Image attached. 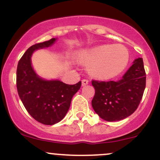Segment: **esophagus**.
Segmentation results:
<instances>
[{"label": "esophagus", "mask_w": 160, "mask_h": 160, "mask_svg": "<svg viewBox=\"0 0 160 160\" xmlns=\"http://www.w3.org/2000/svg\"><path fill=\"white\" fill-rule=\"evenodd\" d=\"M88 83H89V81H88L87 80H82V86L87 85Z\"/></svg>", "instance_id": "34e87169"}]
</instances>
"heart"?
Masks as SVG:
<instances>
[{"label":"heart","instance_id":"heart-1","mask_svg":"<svg viewBox=\"0 0 160 160\" xmlns=\"http://www.w3.org/2000/svg\"><path fill=\"white\" fill-rule=\"evenodd\" d=\"M80 60L89 65V74L99 80H110L120 74L126 68L129 54L120 46L100 45L82 51Z\"/></svg>","mask_w":160,"mask_h":160}]
</instances>
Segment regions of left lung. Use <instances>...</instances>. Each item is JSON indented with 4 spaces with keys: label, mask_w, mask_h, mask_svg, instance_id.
<instances>
[{
    "label": "left lung",
    "mask_w": 160,
    "mask_h": 160,
    "mask_svg": "<svg viewBox=\"0 0 160 160\" xmlns=\"http://www.w3.org/2000/svg\"><path fill=\"white\" fill-rule=\"evenodd\" d=\"M95 93L92 106L103 120L119 121L132 114L142 98L146 74L142 58H138L118 81L92 80Z\"/></svg>",
    "instance_id": "left-lung-1"
}]
</instances>
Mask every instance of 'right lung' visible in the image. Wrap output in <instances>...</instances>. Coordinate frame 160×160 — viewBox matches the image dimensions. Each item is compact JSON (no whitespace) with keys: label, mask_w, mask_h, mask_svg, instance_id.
<instances>
[{"label":"right lung","mask_w":160,"mask_h":160,"mask_svg":"<svg viewBox=\"0 0 160 160\" xmlns=\"http://www.w3.org/2000/svg\"><path fill=\"white\" fill-rule=\"evenodd\" d=\"M56 40L52 38L29 47L20 58L16 71V86L22 102L34 120L44 125H54L65 117L71 99L81 86V81L68 85L59 80H45L33 68V52L48 48Z\"/></svg>","instance_id":"obj_1"}]
</instances>
